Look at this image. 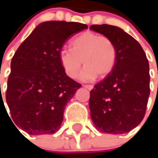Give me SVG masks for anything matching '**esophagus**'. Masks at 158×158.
Instances as JSON below:
<instances>
[{"mask_svg": "<svg viewBox=\"0 0 158 158\" xmlns=\"http://www.w3.org/2000/svg\"><path fill=\"white\" fill-rule=\"evenodd\" d=\"M83 87H85L86 89H88L89 90H90V89H93V85H84Z\"/></svg>", "mask_w": 158, "mask_h": 158, "instance_id": "1", "label": "esophagus"}]
</instances>
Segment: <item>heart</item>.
I'll use <instances>...</instances> for the list:
<instances>
[{
	"label": "heart",
	"instance_id": "b5f03b06",
	"mask_svg": "<svg viewBox=\"0 0 158 158\" xmlns=\"http://www.w3.org/2000/svg\"><path fill=\"white\" fill-rule=\"evenodd\" d=\"M69 48H62L59 52V61L65 73L75 79L82 66L85 69L79 78L91 81L99 76L104 78L112 71L117 60V49L108 36L93 32H84L74 37Z\"/></svg>",
	"mask_w": 158,
	"mask_h": 158
}]
</instances>
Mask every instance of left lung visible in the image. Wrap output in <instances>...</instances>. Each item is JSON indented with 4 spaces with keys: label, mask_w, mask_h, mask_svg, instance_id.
Returning <instances> with one entry per match:
<instances>
[{
    "label": "left lung",
    "mask_w": 158,
    "mask_h": 158,
    "mask_svg": "<svg viewBox=\"0 0 158 158\" xmlns=\"http://www.w3.org/2000/svg\"><path fill=\"white\" fill-rule=\"evenodd\" d=\"M89 29L110 37L117 49L112 71L90 90L91 120L102 133H128L145 114L150 94L148 60L140 44L121 28L93 24Z\"/></svg>",
    "instance_id": "left-lung-1"
}]
</instances>
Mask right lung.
<instances>
[{
    "label": "right lung",
    "instance_id": "right-lung-1",
    "mask_svg": "<svg viewBox=\"0 0 158 158\" xmlns=\"http://www.w3.org/2000/svg\"><path fill=\"white\" fill-rule=\"evenodd\" d=\"M87 28L75 22H45L16 50L6 90L11 116L7 114L16 129L38 135L60 128L66 105L81 84L67 76L59 52L70 37Z\"/></svg>",
    "mask_w": 158,
    "mask_h": 158
}]
</instances>
